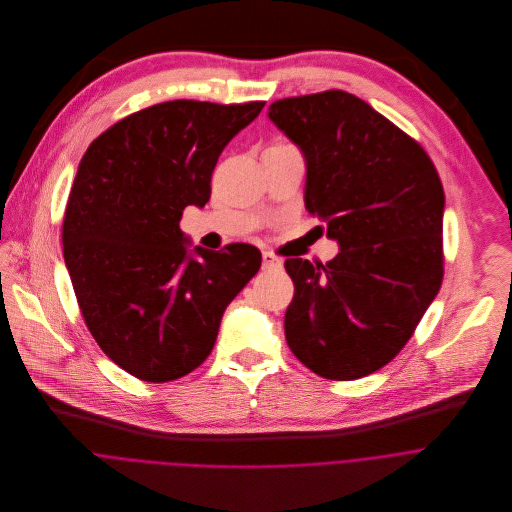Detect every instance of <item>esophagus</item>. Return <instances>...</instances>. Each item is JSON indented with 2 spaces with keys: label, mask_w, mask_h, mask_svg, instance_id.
I'll return each mask as SVG.
<instances>
[{
  "label": "esophagus",
  "mask_w": 512,
  "mask_h": 512,
  "mask_svg": "<svg viewBox=\"0 0 512 512\" xmlns=\"http://www.w3.org/2000/svg\"><path fill=\"white\" fill-rule=\"evenodd\" d=\"M262 268H266V270L282 268V260L272 252H262Z\"/></svg>",
  "instance_id": "esophagus-1"
}]
</instances>
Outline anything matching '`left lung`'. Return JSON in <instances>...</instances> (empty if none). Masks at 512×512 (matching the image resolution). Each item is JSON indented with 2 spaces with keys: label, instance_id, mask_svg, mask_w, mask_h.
Returning <instances> with one entry per match:
<instances>
[{
  "label": "left lung",
  "instance_id": "1",
  "mask_svg": "<svg viewBox=\"0 0 512 512\" xmlns=\"http://www.w3.org/2000/svg\"><path fill=\"white\" fill-rule=\"evenodd\" d=\"M268 118L305 159V209L339 254L286 260V341L315 374L355 380L390 363L443 278L445 195L428 153L345 90L278 100Z\"/></svg>",
  "mask_w": 512,
  "mask_h": 512
}]
</instances>
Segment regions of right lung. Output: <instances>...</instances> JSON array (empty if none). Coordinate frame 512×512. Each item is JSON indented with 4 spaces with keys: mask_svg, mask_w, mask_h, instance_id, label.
<instances>
[{
    "mask_svg": "<svg viewBox=\"0 0 512 512\" xmlns=\"http://www.w3.org/2000/svg\"><path fill=\"white\" fill-rule=\"evenodd\" d=\"M262 108L161 102L114 124L78 163L65 266L88 331L140 380L167 382L201 365L226 305L260 270L256 246H193L179 222L185 207H205L222 149Z\"/></svg>",
    "mask_w": 512,
    "mask_h": 512,
    "instance_id": "obj_1",
    "label": "right lung"
}]
</instances>
